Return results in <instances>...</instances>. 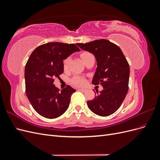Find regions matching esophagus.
<instances>
[{
	"instance_id": "34e87169",
	"label": "esophagus",
	"mask_w": 160,
	"mask_h": 160,
	"mask_svg": "<svg viewBox=\"0 0 160 160\" xmlns=\"http://www.w3.org/2000/svg\"><path fill=\"white\" fill-rule=\"evenodd\" d=\"M78 90H79V91H82V92H83V93H84V92H85V91H87L85 89H81V88H79V89H78Z\"/></svg>"
}]
</instances>
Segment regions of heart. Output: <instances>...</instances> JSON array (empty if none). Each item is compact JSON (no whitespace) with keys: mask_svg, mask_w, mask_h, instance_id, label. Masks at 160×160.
Here are the masks:
<instances>
[{"mask_svg":"<svg viewBox=\"0 0 160 160\" xmlns=\"http://www.w3.org/2000/svg\"><path fill=\"white\" fill-rule=\"evenodd\" d=\"M90 55H91V53H90L89 52H87V51L82 52L80 55L81 59L83 60V61L85 60L87 57H88ZM70 60H71V59L69 57L65 58V59L63 60V62H62V67H63V69L65 71H67V69H68L69 63H70ZM71 83L75 86L82 87V86H84L86 84L85 78L83 77H81V76H75L73 78L71 79Z\"/></svg>","mask_w":160,"mask_h":160,"instance_id":"heart-1","label":"heart"}]
</instances>
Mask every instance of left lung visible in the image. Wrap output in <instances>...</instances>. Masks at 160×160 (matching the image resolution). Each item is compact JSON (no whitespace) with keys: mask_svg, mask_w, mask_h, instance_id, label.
<instances>
[{"mask_svg":"<svg viewBox=\"0 0 160 160\" xmlns=\"http://www.w3.org/2000/svg\"><path fill=\"white\" fill-rule=\"evenodd\" d=\"M77 45L95 55L98 67L92 83L103 88L99 93L97 91L93 100L88 101V108L102 117L113 114L122 104L129 89V66L126 58L118 45L106 39Z\"/></svg>","mask_w":160,"mask_h":160,"instance_id":"left-lung-1","label":"left lung"}]
</instances>
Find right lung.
Listing matches in <instances>:
<instances>
[{"instance_id":"right-lung-1","label":"right lung","mask_w":160,"mask_h":160,"mask_svg":"<svg viewBox=\"0 0 160 160\" xmlns=\"http://www.w3.org/2000/svg\"><path fill=\"white\" fill-rule=\"evenodd\" d=\"M75 44L48 42L32 51L25 70L26 94L37 112L48 119H54L68 109L71 95L75 89L67 85L59 90L54 79L63 72V59L75 51Z\"/></svg>"}]
</instances>
